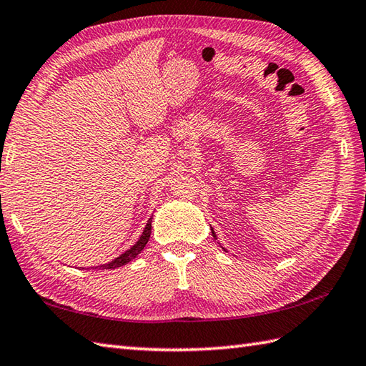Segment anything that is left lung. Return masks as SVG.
Instances as JSON below:
<instances>
[{"label": "left lung", "instance_id": "8db88e82", "mask_svg": "<svg viewBox=\"0 0 366 366\" xmlns=\"http://www.w3.org/2000/svg\"><path fill=\"white\" fill-rule=\"evenodd\" d=\"M212 236H214V237H215V232H214V229H212Z\"/></svg>", "mask_w": 366, "mask_h": 366}]
</instances>
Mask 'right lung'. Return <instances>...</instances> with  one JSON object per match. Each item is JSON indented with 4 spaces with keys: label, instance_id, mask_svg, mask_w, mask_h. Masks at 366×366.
<instances>
[{
    "label": "right lung",
    "instance_id": "right-lung-1",
    "mask_svg": "<svg viewBox=\"0 0 366 366\" xmlns=\"http://www.w3.org/2000/svg\"><path fill=\"white\" fill-rule=\"evenodd\" d=\"M151 223H152V219L147 220L146 228H144V231H143V234L139 236V239L137 240L135 245H132L127 252H124L122 254H119L116 259L110 261L108 264H102V266H97V269H118V267L124 266V264H127V262H130L134 258H137V256L143 252V248L146 247L147 240H149V237H151V228H152ZM91 269H92V267H91Z\"/></svg>",
    "mask_w": 366,
    "mask_h": 366
}]
</instances>
